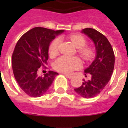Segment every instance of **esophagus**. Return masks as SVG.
<instances>
[{
    "label": "esophagus",
    "instance_id": "esophagus-1",
    "mask_svg": "<svg viewBox=\"0 0 128 128\" xmlns=\"http://www.w3.org/2000/svg\"><path fill=\"white\" fill-rule=\"evenodd\" d=\"M65 76H66V78H68V79H71V78H72V75H67V74H65Z\"/></svg>",
    "mask_w": 128,
    "mask_h": 128
}]
</instances>
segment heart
<instances>
[{
  "mask_svg": "<svg viewBox=\"0 0 128 128\" xmlns=\"http://www.w3.org/2000/svg\"><path fill=\"white\" fill-rule=\"evenodd\" d=\"M71 42L75 46L79 49L78 52L82 57L85 60H90L93 56V50L90 48L85 47L86 41L85 38L80 35H73L70 37ZM60 44V40L56 38L50 43L48 49L49 56L51 58L56 57L59 51V46ZM82 65V62L78 58L74 57L63 56L59 58L54 64V67L57 70L60 72L70 73L72 70L80 68Z\"/></svg>",
  "mask_w": 128,
  "mask_h": 128,
  "instance_id": "heart-1",
  "label": "heart"
}]
</instances>
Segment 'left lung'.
I'll return each instance as SVG.
<instances>
[{"mask_svg": "<svg viewBox=\"0 0 128 128\" xmlns=\"http://www.w3.org/2000/svg\"><path fill=\"white\" fill-rule=\"evenodd\" d=\"M81 33L92 40L96 56L89 66L84 70L85 73L90 75V79L88 81L84 79L82 86L74 90L84 98H92L99 94L110 81L114 66V54L109 41L100 32L92 28H86Z\"/></svg>", "mask_w": 128, "mask_h": 128, "instance_id": "8db88e82", "label": "left lung"}]
</instances>
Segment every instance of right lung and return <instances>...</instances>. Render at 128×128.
Segmentation results:
<instances>
[{
  "label": "right lung",
  "mask_w": 128,
  "mask_h": 128,
  "mask_svg": "<svg viewBox=\"0 0 128 128\" xmlns=\"http://www.w3.org/2000/svg\"><path fill=\"white\" fill-rule=\"evenodd\" d=\"M64 32L35 27L24 34L16 45L12 60L13 72L18 85L29 96H42L58 75L52 70L44 76L38 72L47 63L50 42Z\"/></svg>",
  "instance_id": "add662e5"
}]
</instances>
